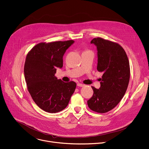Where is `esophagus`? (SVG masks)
<instances>
[{
    "label": "esophagus",
    "mask_w": 149,
    "mask_h": 149,
    "mask_svg": "<svg viewBox=\"0 0 149 149\" xmlns=\"http://www.w3.org/2000/svg\"><path fill=\"white\" fill-rule=\"evenodd\" d=\"M77 86H78V87H84V86H85L84 84H81V83H78V84H77Z\"/></svg>",
    "instance_id": "34e87169"
}]
</instances>
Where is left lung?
I'll return each instance as SVG.
<instances>
[{
    "instance_id": "obj_1",
    "label": "left lung",
    "mask_w": 149,
    "mask_h": 149,
    "mask_svg": "<svg viewBox=\"0 0 149 149\" xmlns=\"http://www.w3.org/2000/svg\"><path fill=\"white\" fill-rule=\"evenodd\" d=\"M97 47V70L103 72L100 87L93 90L92 97L87 101L90 109L98 113L113 109L120 102L127 91L130 76L127 54L119 44L100 37L91 41Z\"/></svg>"
}]
</instances>
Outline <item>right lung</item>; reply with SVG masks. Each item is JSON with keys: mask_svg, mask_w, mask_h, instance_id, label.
I'll return each mask as SVG.
<instances>
[{"mask_svg": "<svg viewBox=\"0 0 149 149\" xmlns=\"http://www.w3.org/2000/svg\"><path fill=\"white\" fill-rule=\"evenodd\" d=\"M74 40L40 43L28 53L24 77L28 90L36 104L49 113L59 112L68 106L76 83H65L55 74L63 66V56Z\"/></svg>", "mask_w": 149, "mask_h": 149, "instance_id": "right-lung-1", "label": "right lung"}]
</instances>
